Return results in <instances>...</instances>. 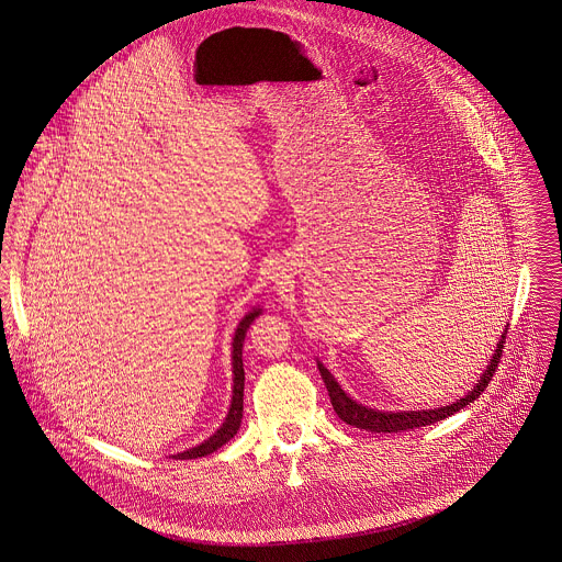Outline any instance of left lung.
<instances>
[{
    "label": "left lung",
    "mask_w": 562,
    "mask_h": 562,
    "mask_svg": "<svg viewBox=\"0 0 562 562\" xmlns=\"http://www.w3.org/2000/svg\"><path fill=\"white\" fill-rule=\"evenodd\" d=\"M506 331H508V327L504 329V334L499 338L494 360L490 362L487 371L483 373L481 381L474 385V390L468 392L457 403L446 405V407H437V409H420V412H376V409H369V407L356 403L353 398H349L342 392V387L338 385V381H334L331 373L321 362H318V373L323 376L325 387L329 392L331 407H334V412L338 414V418L342 423H347L351 427H358V429H364V431H374V434H403V431H409V429H418V427H427V425L439 423V420L457 414L465 405L474 403L485 392V387L490 385L492 376H494L496 369H498L502 349H504V342H506Z\"/></svg>",
    "instance_id": "1"
}]
</instances>
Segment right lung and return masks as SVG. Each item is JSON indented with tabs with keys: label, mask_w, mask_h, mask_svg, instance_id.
Returning <instances> with one entry per match:
<instances>
[{
	"label": "right lung",
	"mask_w": 562,
	"mask_h": 562,
	"mask_svg": "<svg viewBox=\"0 0 562 562\" xmlns=\"http://www.w3.org/2000/svg\"><path fill=\"white\" fill-rule=\"evenodd\" d=\"M260 314V311H251L241 318L237 331H235V340H233V373H235V387H233V403H231V412L224 420V425L209 437L206 441H202L195 448H189L186 452L175 454V459H198V457H206L211 452H215L217 448H222L231 437L235 436L241 427V418H244V385H246V371H244V340L248 334V327L251 321Z\"/></svg>",
	"instance_id": "right-lung-1"
}]
</instances>
